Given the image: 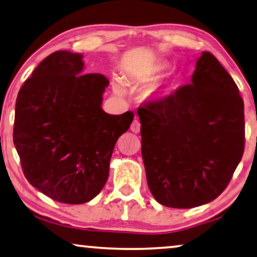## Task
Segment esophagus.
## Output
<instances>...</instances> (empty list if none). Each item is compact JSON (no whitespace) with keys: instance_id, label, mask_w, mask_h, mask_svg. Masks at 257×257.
<instances>
[{"instance_id":"obj_1","label":"esophagus","mask_w":257,"mask_h":257,"mask_svg":"<svg viewBox=\"0 0 257 257\" xmlns=\"http://www.w3.org/2000/svg\"><path fill=\"white\" fill-rule=\"evenodd\" d=\"M130 130H132V132L135 133V134H139V133H140V130H141V123H140V121L137 120V118H135V120L133 121L132 125H130Z\"/></svg>"}]
</instances>
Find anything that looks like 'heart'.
<instances>
[{
	"label": "heart",
	"instance_id": "obj_1",
	"mask_svg": "<svg viewBox=\"0 0 257 257\" xmlns=\"http://www.w3.org/2000/svg\"><path fill=\"white\" fill-rule=\"evenodd\" d=\"M165 67H166V64L156 63V64L149 65V66L140 68V70L133 75L132 80L134 82H137V84H146V82H151V81H154L155 79H157L158 77H160V74L165 70ZM114 91L117 94H123V92H124L123 85H122L120 81H116L114 84ZM168 93H169L168 88L157 87V88L153 89V91L148 94V96H149V99L151 101H154V102H160V101L165 99V96L168 95Z\"/></svg>",
	"mask_w": 257,
	"mask_h": 257
}]
</instances>
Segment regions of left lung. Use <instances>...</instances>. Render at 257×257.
I'll return each instance as SVG.
<instances>
[{
  "instance_id": "8db88e82",
  "label": "left lung",
  "mask_w": 257,
  "mask_h": 257,
  "mask_svg": "<svg viewBox=\"0 0 257 257\" xmlns=\"http://www.w3.org/2000/svg\"><path fill=\"white\" fill-rule=\"evenodd\" d=\"M150 192L192 208L222 193L244 149L243 100L219 60L202 52L191 84L137 110Z\"/></svg>"
}]
</instances>
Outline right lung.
Segmentation results:
<instances>
[{"mask_svg":"<svg viewBox=\"0 0 257 257\" xmlns=\"http://www.w3.org/2000/svg\"><path fill=\"white\" fill-rule=\"evenodd\" d=\"M82 55L56 51L22 86L16 99L14 144L25 178L51 199L84 204L103 189L115 143L134 114H107L109 81L84 74Z\"/></svg>","mask_w":257,"mask_h":257,"instance_id":"add662e5","label":"right lung"}]
</instances>
